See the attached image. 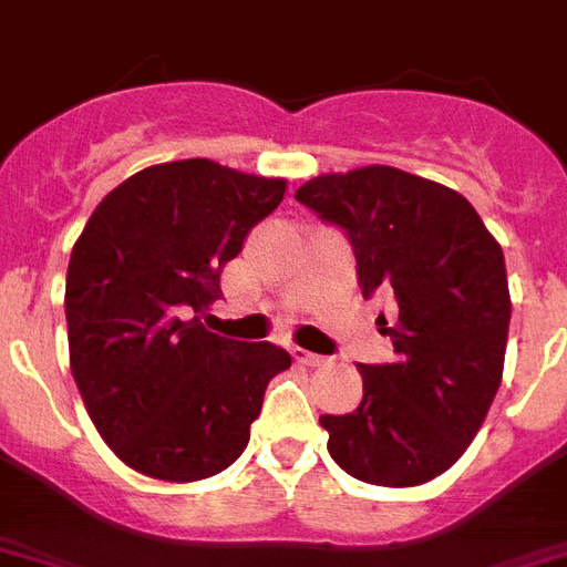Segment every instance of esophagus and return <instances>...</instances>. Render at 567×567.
Masks as SVG:
<instances>
[{
  "label": "esophagus",
  "instance_id": "obj_1",
  "mask_svg": "<svg viewBox=\"0 0 567 567\" xmlns=\"http://www.w3.org/2000/svg\"><path fill=\"white\" fill-rule=\"evenodd\" d=\"M292 357L295 362L310 364V368H321V364L327 362V357H318V353H310V350H303V348H292Z\"/></svg>",
  "mask_w": 567,
  "mask_h": 567
}]
</instances>
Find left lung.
<instances>
[{"instance_id": "1", "label": "left lung", "mask_w": 567, "mask_h": 567, "mask_svg": "<svg viewBox=\"0 0 567 567\" xmlns=\"http://www.w3.org/2000/svg\"><path fill=\"white\" fill-rule=\"evenodd\" d=\"M295 199L344 231L364 301L377 292L394 301L385 336L396 359L359 364L357 411L321 414L330 455L364 484L437 478L466 452L502 385L509 330L502 246L457 190L396 167L316 176Z\"/></svg>"}]
</instances>
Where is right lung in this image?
<instances>
[{
  "label": "right lung",
  "instance_id": "right-lung-1",
  "mask_svg": "<svg viewBox=\"0 0 567 567\" xmlns=\"http://www.w3.org/2000/svg\"><path fill=\"white\" fill-rule=\"evenodd\" d=\"M287 182L208 158L138 171L104 196L65 275L72 377L106 446L158 481H203L249 443L275 373L272 341L208 333L219 275Z\"/></svg>",
  "mask_w": 567,
  "mask_h": 567
}]
</instances>
